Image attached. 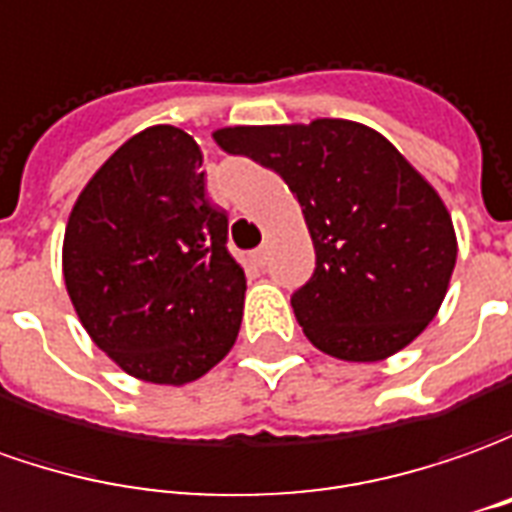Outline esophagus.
<instances>
[{
	"mask_svg": "<svg viewBox=\"0 0 512 512\" xmlns=\"http://www.w3.org/2000/svg\"><path fill=\"white\" fill-rule=\"evenodd\" d=\"M252 260H255L257 266H266V263H269V246H260V249H255V252H252Z\"/></svg>",
	"mask_w": 512,
	"mask_h": 512,
	"instance_id": "esophagus-1",
	"label": "esophagus"
}]
</instances>
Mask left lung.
I'll list each match as a JSON object with an SVG mask.
<instances>
[{
    "mask_svg": "<svg viewBox=\"0 0 512 512\" xmlns=\"http://www.w3.org/2000/svg\"><path fill=\"white\" fill-rule=\"evenodd\" d=\"M215 142L283 176L316 269L294 291L302 333L342 361H381L440 311L457 263L443 198L378 131L353 120L232 125Z\"/></svg>",
    "mask_w": 512,
    "mask_h": 512,
    "instance_id": "left-lung-1",
    "label": "left lung"
}]
</instances>
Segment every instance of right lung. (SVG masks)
I'll return each instance as SVG.
<instances>
[{
    "mask_svg": "<svg viewBox=\"0 0 512 512\" xmlns=\"http://www.w3.org/2000/svg\"><path fill=\"white\" fill-rule=\"evenodd\" d=\"M201 148L173 125L123 142L81 190L64 283L92 342L125 373L182 387L238 339L246 277L227 212L204 190Z\"/></svg>",
    "mask_w": 512,
    "mask_h": 512,
    "instance_id": "1",
    "label": "right lung"
}]
</instances>
